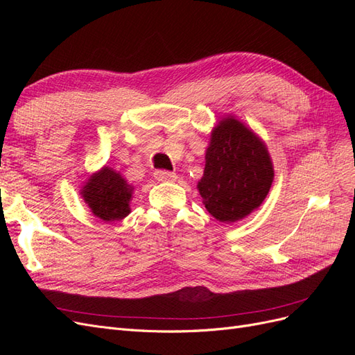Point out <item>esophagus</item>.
<instances>
[{
    "label": "esophagus",
    "mask_w": 355,
    "mask_h": 355,
    "mask_svg": "<svg viewBox=\"0 0 355 355\" xmlns=\"http://www.w3.org/2000/svg\"><path fill=\"white\" fill-rule=\"evenodd\" d=\"M154 178L161 182H171L176 179V173L175 171H168V170H157L154 173Z\"/></svg>",
    "instance_id": "obj_1"
}]
</instances>
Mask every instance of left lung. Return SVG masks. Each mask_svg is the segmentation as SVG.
Segmentation results:
<instances>
[{
	"label": "left lung",
	"mask_w": 355,
	"mask_h": 355,
	"mask_svg": "<svg viewBox=\"0 0 355 355\" xmlns=\"http://www.w3.org/2000/svg\"><path fill=\"white\" fill-rule=\"evenodd\" d=\"M274 168L268 149L244 124L225 118L214 128L198 191L211 216L235 222L257 209L270 192Z\"/></svg>",
	"instance_id": "left-lung-1"
}]
</instances>
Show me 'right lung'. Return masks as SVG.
<instances>
[{
    "label": "right lung",
    "mask_w": 355,
    "mask_h": 355,
    "mask_svg": "<svg viewBox=\"0 0 355 355\" xmlns=\"http://www.w3.org/2000/svg\"><path fill=\"white\" fill-rule=\"evenodd\" d=\"M133 188L110 167H103L99 173L93 175L87 185L81 191L84 201L94 213V216L105 222L124 219L130 213Z\"/></svg>",
    "instance_id": "obj_1"
}]
</instances>
